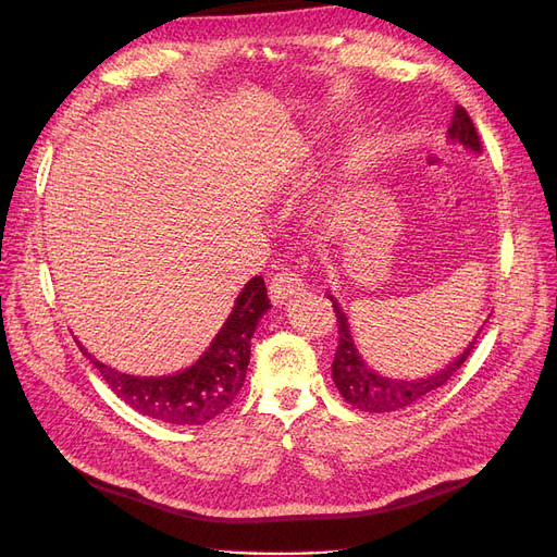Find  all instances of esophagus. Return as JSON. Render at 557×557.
<instances>
[{
  "label": "esophagus",
  "instance_id": "34e87169",
  "mask_svg": "<svg viewBox=\"0 0 557 557\" xmlns=\"http://www.w3.org/2000/svg\"><path fill=\"white\" fill-rule=\"evenodd\" d=\"M305 290V278L295 274L293 269H285V272H278L272 276V283H269V295L276 301V305H283L290 297L299 295Z\"/></svg>",
  "mask_w": 557,
  "mask_h": 557
}]
</instances>
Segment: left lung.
<instances>
[{
	"label": "left lung",
	"mask_w": 557,
	"mask_h": 557,
	"mask_svg": "<svg viewBox=\"0 0 557 557\" xmlns=\"http://www.w3.org/2000/svg\"><path fill=\"white\" fill-rule=\"evenodd\" d=\"M448 137L453 141L462 144L465 148L474 150V153H481L479 132H476L474 123H471L469 113L460 104L453 111V123L448 127ZM327 297L332 299V307L336 313V327H339V346H336L334 362H332L334 385H336V391H339V395L350 404V407H356L367 413L399 411L404 407H411L413 401L423 399L425 395L434 393L436 387L446 385L455 374L460 372L462 364L471 356V350H474L476 339L481 334V330H479V334L471 339V344L465 348L462 356L448 362V367L440 369V372L432 376L413 379V381L387 379V376L376 374L374 369H369L364 364L356 344H352L346 313L339 309V305H336V299L332 295H327Z\"/></svg>",
	"instance_id": "obj_1"
}]
</instances>
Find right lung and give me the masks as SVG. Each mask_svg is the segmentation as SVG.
<instances>
[{
    "instance_id": "1",
    "label": "right lung",
    "mask_w": 557,
    "mask_h": 557,
    "mask_svg": "<svg viewBox=\"0 0 557 557\" xmlns=\"http://www.w3.org/2000/svg\"><path fill=\"white\" fill-rule=\"evenodd\" d=\"M272 309L262 276H252L239 293L234 309L211 346L193 367L172 376H132L81 348L111 391L141 416L172 425H205L221 416L239 395L250 360V336L262 313Z\"/></svg>"
}]
</instances>
